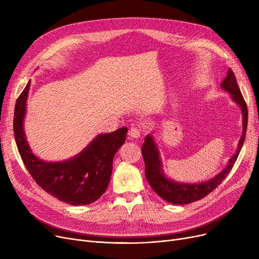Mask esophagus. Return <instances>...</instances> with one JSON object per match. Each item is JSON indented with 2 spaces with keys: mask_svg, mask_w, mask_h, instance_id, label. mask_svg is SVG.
Segmentation results:
<instances>
[{
  "mask_svg": "<svg viewBox=\"0 0 259 259\" xmlns=\"http://www.w3.org/2000/svg\"><path fill=\"white\" fill-rule=\"evenodd\" d=\"M128 134H129L130 139H139V138L141 137L142 131H141V129L138 128V127H132V128H130Z\"/></svg>",
  "mask_w": 259,
  "mask_h": 259,
  "instance_id": "obj_1",
  "label": "esophagus"
}]
</instances>
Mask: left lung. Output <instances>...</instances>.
<instances>
[{
    "label": "left lung",
    "instance_id": "1",
    "mask_svg": "<svg viewBox=\"0 0 259 259\" xmlns=\"http://www.w3.org/2000/svg\"><path fill=\"white\" fill-rule=\"evenodd\" d=\"M222 88L229 92L232 100L241 108L242 135L238 144L237 152L231 157L228 166L220 174H217L214 179L201 184H183L168 180L165 174L162 173L159 152L152 135L148 134L145 138V143L142 147V154L145 161L146 179L154 192H156L162 199L173 203V205H187V203L199 200L210 194L213 190H215L223 183L230 171L232 170L241 150L244 139H246L248 126V108L237 85L235 74L230 68L226 78L222 83Z\"/></svg>",
    "mask_w": 259,
    "mask_h": 259
}]
</instances>
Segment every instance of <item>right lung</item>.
<instances>
[{
	"label": "right lung",
	"instance_id": "obj_1",
	"mask_svg": "<svg viewBox=\"0 0 259 259\" xmlns=\"http://www.w3.org/2000/svg\"><path fill=\"white\" fill-rule=\"evenodd\" d=\"M30 80L17 100L13 132L26 169L44 191L72 206L89 205L106 191L112 173L115 153L126 141L128 129L100 134L83 151L71 159L47 162L38 159L26 141L23 121Z\"/></svg>",
	"mask_w": 259,
	"mask_h": 259
}]
</instances>
